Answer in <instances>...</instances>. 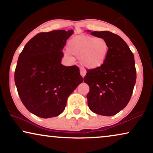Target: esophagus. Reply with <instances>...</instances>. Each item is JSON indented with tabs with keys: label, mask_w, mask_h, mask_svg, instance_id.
<instances>
[{
	"label": "esophagus",
	"mask_w": 153,
	"mask_h": 153,
	"mask_svg": "<svg viewBox=\"0 0 153 153\" xmlns=\"http://www.w3.org/2000/svg\"><path fill=\"white\" fill-rule=\"evenodd\" d=\"M85 74H86V71H85L83 68L80 69V74L82 77H84L85 76Z\"/></svg>",
	"instance_id": "34e87169"
}]
</instances>
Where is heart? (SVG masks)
<instances>
[{
  "label": "heart",
  "mask_w": 153,
  "mask_h": 153,
  "mask_svg": "<svg viewBox=\"0 0 153 153\" xmlns=\"http://www.w3.org/2000/svg\"><path fill=\"white\" fill-rule=\"evenodd\" d=\"M68 51L65 53L67 57L73 60L80 58L85 68L95 70L103 65L107 58L109 46L107 41L102 37L81 35L71 39L68 42Z\"/></svg>",
  "instance_id": "heart-1"
}]
</instances>
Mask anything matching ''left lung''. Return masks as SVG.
<instances>
[{"mask_svg":"<svg viewBox=\"0 0 153 153\" xmlns=\"http://www.w3.org/2000/svg\"><path fill=\"white\" fill-rule=\"evenodd\" d=\"M105 39L109 51L103 65L87 70L83 81L89 85L87 95L90 109L102 116H111L123 110L130 100L136 83L134 54L120 36L108 31H91Z\"/></svg>","mask_w":153,"mask_h":153,"instance_id":"left-lung-1","label":"left lung"}]
</instances>
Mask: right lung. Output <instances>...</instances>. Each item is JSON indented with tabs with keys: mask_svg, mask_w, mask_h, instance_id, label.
I'll list each match as a JSON object with an SVG mask.
<instances>
[{
	"mask_svg": "<svg viewBox=\"0 0 153 153\" xmlns=\"http://www.w3.org/2000/svg\"><path fill=\"white\" fill-rule=\"evenodd\" d=\"M74 30H57L35 35L19 56L14 81L22 103L42 118L65 110L69 95L83 82L76 65L61 64L62 51Z\"/></svg>",
	"mask_w": 153,
	"mask_h": 153,
	"instance_id": "add662e5",
	"label": "right lung"
}]
</instances>
